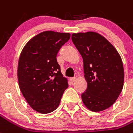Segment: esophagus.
Instances as JSON below:
<instances>
[{"mask_svg": "<svg viewBox=\"0 0 133 133\" xmlns=\"http://www.w3.org/2000/svg\"><path fill=\"white\" fill-rule=\"evenodd\" d=\"M76 80V77H74V78H70V81H71L72 83H74V82H75Z\"/></svg>", "mask_w": 133, "mask_h": 133, "instance_id": "34e87169", "label": "esophagus"}]
</instances>
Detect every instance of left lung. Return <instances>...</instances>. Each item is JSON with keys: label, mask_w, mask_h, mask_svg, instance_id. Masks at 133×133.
<instances>
[{"label": "left lung", "mask_w": 133, "mask_h": 133, "mask_svg": "<svg viewBox=\"0 0 133 133\" xmlns=\"http://www.w3.org/2000/svg\"><path fill=\"white\" fill-rule=\"evenodd\" d=\"M71 39L83 59L87 90L81 97L92 112H101L115 103L122 91L124 70L116 48L95 32L74 33Z\"/></svg>", "instance_id": "left-lung-1"}]
</instances>
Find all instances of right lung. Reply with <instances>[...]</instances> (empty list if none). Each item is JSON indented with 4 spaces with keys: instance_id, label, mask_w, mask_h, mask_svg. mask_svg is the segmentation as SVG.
Here are the masks:
<instances>
[{
    "instance_id": "add662e5",
    "label": "right lung",
    "mask_w": 133,
    "mask_h": 133,
    "mask_svg": "<svg viewBox=\"0 0 133 133\" xmlns=\"http://www.w3.org/2000/svg\"><path fill=\"white\" fill-rule=\"evenodd\" d=\"M70 36L51 30L42 32L30 39L21 52L18 86L28 103L37 112L47 114L56 110L68 87L56 57Z\"/></svg>"
}]
</instances>
